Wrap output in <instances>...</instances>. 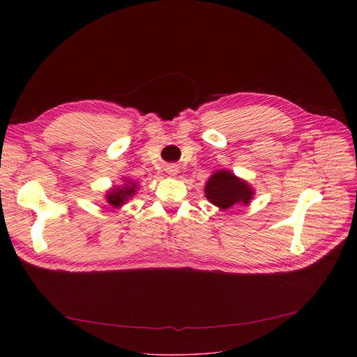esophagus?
Wrapping results in <instances>:
<instances>
[{"label":"esophagus","mask_w":357,"mask_h":357,"mask_svg":"<svg viewBox=\"0 0 357 357\" xmlns=\"http://www.w3.org/2000/svg\"><path fill=\"white\" fill-rule=\"evenodd\" d=\"M166 171H167V174H169V175L175 176V175L178 174V166H176V165H169V166L166 167Z\"/></svg>","instance_id":"1"}]
</instances>
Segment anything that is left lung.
<instances>
[{
  "label": "left lung",
  "mask_w": 357,
  "mask_h": 357,
  "mask_svg": "<svg viewBox=\"0 0 357 357\" xmlns=\"http://www.w3.org/2000/svg\"><path fill=\"white\" fill-rule=\"evenodd\" d=\"M204 194L220 210H229L233 205H249L255 190L248 181L236 176L229 169H218L205 183Z\"/></svg>",
  "instance_id": "1"
}]
</instances>
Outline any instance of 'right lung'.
<instances>
[{
    "instance_id": "add662e5",
    "label": "right lung",
    "mask_w": 357,
    "mask_h": 357,
    "mask_svg": "<svg viewBox=\"0 0 357 357\" xmlns=\"http://www.w3.org/2000/svg\"><path fill=\"white\" fill-rule=\"evenodd\" d=\"M139 190V183L130 178H123L121 185H114L111 190L105 194V202L114 208H121L123 205L136 195V191Z\"/></svg>"
}]
</instances>
